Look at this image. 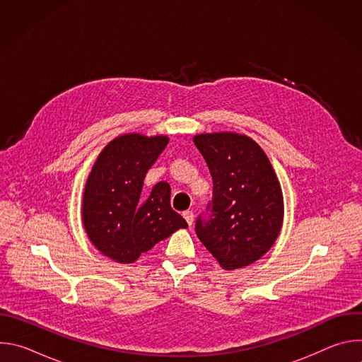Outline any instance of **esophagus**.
I'll return each mask as SVG.
<instances>
[{"mask_svg":"<svg viewBox=\"0 0 362 362\" xmlns=\"http://www.w3.org/2000/svg\"><path fill=\"white\" fill-rule=\"evenodd\" d=\"M183 218L186 219V222L189 223V226H192V225H193V221H194V214H193L192 211H186V212H183Z\"/></svg>","mask_w":362,"mask_h":362,"instance_id":"34e87169","label":"esophagus"}]
</instances>
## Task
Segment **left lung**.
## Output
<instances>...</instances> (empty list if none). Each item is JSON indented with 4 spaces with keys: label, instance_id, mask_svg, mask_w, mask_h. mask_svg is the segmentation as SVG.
<instances>
[{
    "label": "left lung",
    "instance_id": "obj_1",
    "mask_svg": "<svg viewBox=\"0 0 362 362\" xmlns=\"http://www.w3.org/2000/svg\"><path fill=\"white\" fill-rule=\"evenodd\" d=\"M209 168L214 196L196 219V235L225 269L256 262L275 243L284 221V197L265 151L239 133L193 137Z\"/></svg>",
    "mask_w": 362,
    "mask_h": 362
}]
</instances>
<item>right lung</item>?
Returning a JSON list of instances; mask_svg holds the SVG:
<instances>
[{
  "mask_svg": "<svg viewBox=\"0 0 362 362\" xmlns=\"http://www.w3.org/2000/svg\"><path fill=\"white\" fill-rule=\"evenodd\" d=\"M169 143L139 133L112 140L90 172L83 196V225L93 245L119 264H133L186 221L172 209L170 186L159 182L143 193V180Z\"/></svg>",
  "mask_w": 362,
  "mask_h": 362,
  "instance_id": "obj_1",
  "label": "right lung"
}]
</instances>
